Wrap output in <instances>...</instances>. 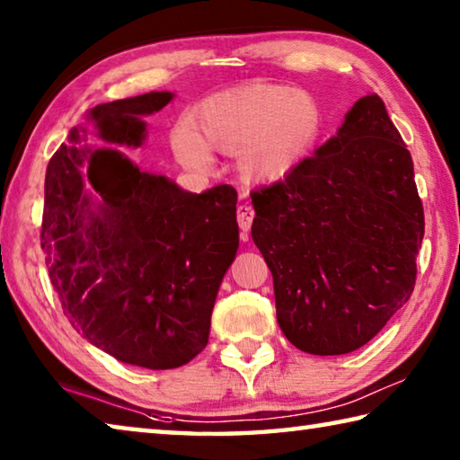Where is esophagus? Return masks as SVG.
<instances>
[{
    "mask_svg": "<svg viewBox=\"0 0 460 460\" xmlns=\"http://www.w3.org/2000/svg\"><path fill=\"white\" fill-rule=\"evenodd\" d=\"M253 217H255V211H253L252 205L243 202V205L237 207V223H239V229H241V239H243V241L247 239L249 229H252Z\"/></svg>",
    "mask_w": 460,
    "mask_h": 460,
    "instance_id": "1",
    "label": "esophagus"
}]
</instances>
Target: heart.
<instances>
[{"label":"heart","mask_w":460,"mask_h":460,"mask_svg":"<svg viewBox=\"0 0 460 460\" xmlns=\"http://www.w3.org/2000/svg\"><path fill=\"white\" fill-rule=\"evenodd\" d=\"M324 126L323 109L306 91L252 83L202 101L190 123L172 134L178 160L189 168L211 162L208 147L239 152L243 174L258 182H279L310 158Z\"/></svg>","instance_id":"obj_1"}]
</instances>
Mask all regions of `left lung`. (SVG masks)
<instances>
[{"instance_id": "8db88e82", "label": "left lung", "mask_w": 460, "mask_h": 460, "mask_svg": "<svg viewBox=\"0 0 460 460\" xmlns=\"http://www.w3.org/2000/svg\"><path fill=\"white\" fill-rule=\"evenodd\" d=\"M252 199L279 329L300 351L351 353L410 300L424 207L377 95L357 101L337 136Z\"/></svg>"}]
</instances>
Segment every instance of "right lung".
<instances>
[{
  "instance_id": "1",
  "label": "right lung",
  "mask_w": 460,
  "mask_h": 460,
  "mask_svg": "<svg viewBox=\"0 0 460 460\" xmlns=\"http://www.w3.org/2000/svg\"><path fill=\"white\" fill-rule=\"evenodd\" d=\"M170 99L160 91L111 101L91 109L89 119L107 142L139 146V118ZM81 131L73 129V142ZM84 183L100 194L97 208ZM235 205L229 184L184 192L111 147L62 144L46 168L40 245L73 329L139 367L194 359L208 342L217 292L239 245Z\"/></svg>"
}]
</instances>
